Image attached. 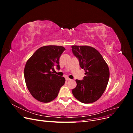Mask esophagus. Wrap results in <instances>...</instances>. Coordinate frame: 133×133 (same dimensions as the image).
I'll list each match as a JSON object with an SVG mask.
<instances>
[{
    "label": "esophagus",
    "mask_w": 133,
    "mask_h": 133,
    "mask_svg": "<svg viewBox=\"0 0 133 133\" xmlns=\"http://www.w3.org/2000/svg\"><path fill=\"white\" fill-rule=\"evenodd\" d=\"M65 79H66V81H69V80H71V79H70V78H68V77L65 78Z\"/></svg>",
    "instance_id": "1"
}]
</instances>
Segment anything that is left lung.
<instances>
[{
  "label": "left lung",
  "mask_w": 133,
  "mask_h": 133,
  "mask_svg": "<svg viewBox=\"0 0 133 133\" xmlns=\"http://www.w3.org/2000/svg\"><path fill=\"white\" fill-rule=\"evenodd\" d=\"M72 52L85 70L83 79H76V87L72 90L74 97L80 102H95L104 93L109 79V69L102 55L89 46H71Z\"/></svg>",
  "instance_id": "left-lung-1"
}]
</instances>
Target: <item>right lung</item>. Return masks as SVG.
<instances>
[{
  "instance_id": "1",
  "label": "right lung",
  "mask_w": 133,
  "mask_h": 133,
  "mask_svg": "<svg viewBox=\"0 0 133 133\" xmlns=\"http://www.w3.org/2000/svg\"><path fill=\"white\" fill-rule=\"evenodd\" d=\"M65 50L62 46H42L27 61L24 72L25 83L31 95L38 101L49 103L55 99L65 83L63 76L51 71L55 66L60 69L59 58Z\"/></svg>"
}]
</instances>
